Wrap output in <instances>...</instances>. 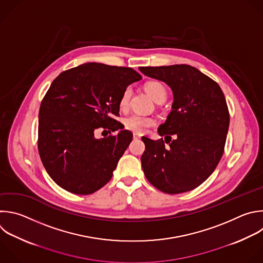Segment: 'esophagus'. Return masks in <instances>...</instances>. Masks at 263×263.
<instances>
[{
    "instance_id": "34e87169",
    "label": "esophagus",
    "mask_w": 263,
    "mask_h": 263,
    "mask_svg": "<svg viewBox=\"0 0 263 263\" xmlns=\"http://www.w3.org/2000/svg\"><path fill=\"white\" fill-rule=\"evenodd\" d=\"M133 138H134V139H140V138H141V135H140V134H137V133H134V134H133Z\"/></svg>"
}]
</instances>
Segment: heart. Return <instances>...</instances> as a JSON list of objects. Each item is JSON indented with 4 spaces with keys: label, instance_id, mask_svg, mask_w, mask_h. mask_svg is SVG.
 <instances>
[{
    "label": "heart",
    "instance_id": "b5f03b06",
    "mask_svg": "<svg viewBox=\"0 0 263 263\" xmlns=\"http://www.w3.org/2000/svg\"><path fill=\"white\" fill-rule=\"evenodd\" d=\"M145 90L156 102L164 101L167 97L166 87L160 81H156V80L148 81L145 84ZM130 96H131V90L128 87V89H126L123 92L121 99H120L121 109H126L128 107ZM155 124H156L155 119H153L151 117L142 116V115H137V114L131 115L124 120L125 128L130 131H133L137 134L145 132L148 128L155 126Z\"/></svg>",
    "mask_w": 263,
    "mask_h": 263
}]
</instances>
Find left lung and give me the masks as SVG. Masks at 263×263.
Listing matches in <instances>:
<instances>
[{
	"mask_svg": "<svg viewBox=\"0 0 263 263\" xmlns=\"http://www.w3.org/2000/svg\"><path fill=\"white\" fill-rule=\"evenodd\" d=\"M139 70L173 92L172 110L158 130L169 140L142 137L145 178L167 194L191 191L214 172L224 153L230 120L225 96L215 80L190 65Z\"/></svg>",
	"mask_w": 263,
	"mask_h": 263,
	"instance_id": "1",
	"label": "left lung"
}]
</instances>
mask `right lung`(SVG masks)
<instances>
[{
	"label": "right lung",
	"mask_w": 263,
	"mask_h": 263,
	"mask_svg": "<svg viewBox=\"0 0 263 263\" xmlns=\"http://www.w3.org/2000/svg\"><path fill=\"white\" fill-rule=\"evenodd\" d=\"M140 79L129 67L86 63L62 72L52 81L39 109L38 152L61 188L89 195L110 181L133 134L122 130L97 140L95 131L124 128L115 120L120 116L121 96Z\"/></svg>",
	"instance_id": "add662e5"
}]
</instances>
